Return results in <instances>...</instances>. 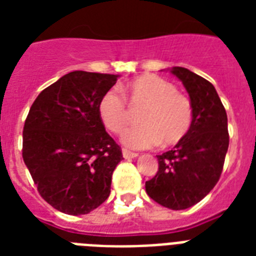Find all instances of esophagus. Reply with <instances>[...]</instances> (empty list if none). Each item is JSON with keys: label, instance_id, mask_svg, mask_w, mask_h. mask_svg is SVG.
<instances>
[{"label": "esophagus", "instance_id": "1", "mask_svg": "<svg viewBox=\"0 0 256 256\" xmlns=\"http://www.w3.org/2000/svg\"><path fill=\"white\" fill-rule=\"evenodd\" d=\"M122 156H124V160H132V158H136V152H130V150H126V148H124V150H122Z\"/></svg>", "mask_w": 256, "mask_h": 256}]
</instances>
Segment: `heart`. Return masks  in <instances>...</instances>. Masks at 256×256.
Segmentation results:
<instances>
[{
    "label": "heart",
    "mask_w": 256,
    "mask_h": 256,
    "mask_svg": "<svg viewBox=\"0 0 256 256\" xmlns=\"http://www.w3.org/2000/svg\"><path fill=\"white\" fill-rule=\"evenodd\" d=\"M128 104L142 108L138 128H130L122 142L132 148H148L160 144L170 148L179 144L188 134L192 124V106L186 96L176 92L170 81L154 74L134 78L124 86ZM98 114L104 128L114 134L124 132L130 122L126 100L108 90L98 104Z\"/></svg>",
    "instance_id": "obj_1"
}]
</instances>
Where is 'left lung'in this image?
<instances>
[{
  "instance_id": "8db88e82",
  "label": "left lung",
  "mask_w": 256,
  "mask_h": 256,
  "mask_svg": "<svg viewBox=\"0 0 256 256\" xmlns=\"http://www.w3.org/2000/svg\"><path fill=\"white\" fill-rule=\"evenodd\" d=\"M168 70L188 92L192 124L172 150L156 156L158 172L144 187L156 203L184 210L200 202L220 178L228 150L227 114L212 84L184 68Z\"/></svg>"
}]
</instances>
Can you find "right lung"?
I'll list each match as a JSON object with an SVG mask.
<instances>
[{"instance_id":"add662e5","label":"right lung","mask_w":256,"mask_h":256,"mask_svg":"<svg viewBox=\"0 0 256 256\" xmlns=\"http://www.w3.org/2000/svg\"><path fill=\"white\" fill-rule=\"evenodd\" d=\"M116 74L76 70L40 92L24 126L22 158L38 192L56 210L88 214L108 198L124 160L98 114Z\"/></svg>"}]
</instances>
